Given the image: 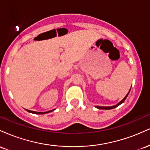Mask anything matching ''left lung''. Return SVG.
Returning a JSON list of instances; mask_svg holds the SVG:
<instances>
[{
    "label": "left lung",
    "mask_w": 150,
    "mask_h": 150,
    "mask_svg": "<svg viewBox=\"0 0 150 150\" xmlns=\"http://www.w3.org/2000/svg\"><path fill=\"white\" fill-rule=\"evenodd\" d=\"M130 89H131V88H130ZM130 91H129L128 94H127V95L125 96V97L124 98H123V99H122V100L120 101V102L118 103V104H116V106H107V107H106V106H96V107H97V108H99V109H112V108H116V107H117V106H119L120 104H121L122 103H123V102H124V101L125 100V99H126L127 97H128V95L129 92H130Z\"/></svg>",
    "instance_id": "1"
}]
</instances>
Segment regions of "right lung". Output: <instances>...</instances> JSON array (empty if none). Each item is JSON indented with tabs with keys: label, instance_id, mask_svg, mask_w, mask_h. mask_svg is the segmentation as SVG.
I'll return each instance as SVG.
<instances>
[{
	"label": "right lung",
	"instance_id": "obj_1",
	"mask_svg": "<svg viewBox=\"0 0 150 150\" xmlns=\"http://www.w3.org/2000/svg\"><path fill=\"white\" fill-rule=\"evenodd\" d=\"M28 112H30V113H35V114H44V113H47L49 112H51V111H46V112H37V111H30V110H27Z\"/></svg>",
	"mask_w": 150,
	"mask_h": 150
}]
</instances>
